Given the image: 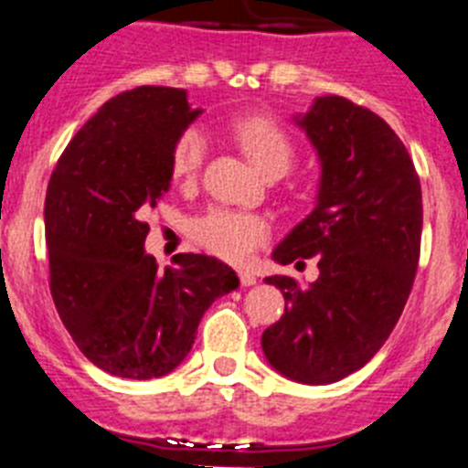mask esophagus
I'll list each match as a JSON object with an SVG mask.
<instances>
[{"label":"esophagus","instance_id":"1","mask_svg":"<svg viewBox=\"0 0 468 468\" xmlns=\"http://www.w3.org/2000/svg\"><path fill=\"white\" fill-rule=\"evenodd\" d=\"M239 281H241L243 288H248V285L255 283V274L253 271H239Z\"/></svg>","mask_w":468,"mask_h":468}]
</instances>
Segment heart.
<instances>
[{"label": "heart", "instance_id": "1", "mask_svg": "<svg viewBox=\"0 0 468 468\" xmlns=\"http://www.w3.org/2000/svg\"><path fill=\"white\" fill-rule=\"evenodd\" d=\"M229 135L264 177H281L295 161V143L274 119L248 114L229 123ZM206 159V140L197 128H187L176 140L171 152V176L176 183L197 180ZM197 243L227 262H246L267 241L270 227L260 215L213 208L192 227Z\"/></svg>", "mask_w": 468, "mask_h": 468}]
</instances>
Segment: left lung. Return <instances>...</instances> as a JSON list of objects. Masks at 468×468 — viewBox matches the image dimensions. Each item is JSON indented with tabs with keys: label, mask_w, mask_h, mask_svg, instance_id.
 <instances>
[{
	"label": "left lung",
	"mask_w": 468,
	"mask_h": 468,
	"mask_svg": "<svg viewBox=\"0 0 468 468\" xmlns=\"http://www.w3.org/2000/svg\"><path fill=\"white\" fill-rule=\"evenodd\" d=\"M321 159L316 208L274 248L291 264L318 258L302 288L270 276L285 312L262 333L270 366L302 384H333L382 349L412 291L421 241L415 164L382 117L340 95L295 117Z\"/></svg>",
	"instance_id": "left-lung-1"
}]
</instances>
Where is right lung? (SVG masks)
Returning a JSON list of instances; mask_svg holds the SVG:
<instances>
[{"label": "right lung", "instance_id": "obj_1", "mask_svg": "<svg viewBox=\"0 0 468 468\" xmlns=\"http://www.w3.org/2000/svg\"><path fill=\"white\" fill-rule=\"evenodd\" d=\"M198 114L185 89L123 90L69 140L48 180L53 302L81 354L117 378L176 370L206 309L239 288L208 255L180 253L176 270L159 271L144 253V215L171 187L173 144Z\"/></svg>", "mask_w": 468, "mask_h": 468}]
</instances>
